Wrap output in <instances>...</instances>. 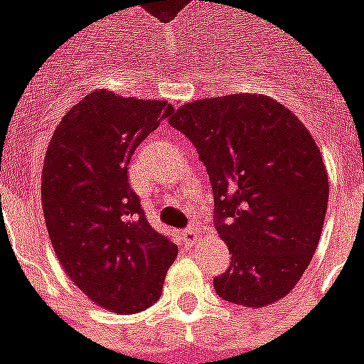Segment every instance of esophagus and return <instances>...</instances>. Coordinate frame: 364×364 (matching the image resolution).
Returning a JSON list of instances; mask_svg holds the SVG:
<instances>
[{"instance_id":"34e87169","label":"esophagus","mask_w":364,"mask_h":364,"mask_svg":"<svg viewBox=\"0 0 364 364\" xmlns=\"http://www.w3.org/2000/svg\"><path fill=\"white\" fill-rule=\"evenodd\" d=\"M180 236H182V240H184L188 246H194L196 242H198V232H196V230H192V228L184 230Z\"/></svg>"}]
</instances>
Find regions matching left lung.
<instances>
[{
  "mask_svg": "<svg viewBox=\"0 0 364 364\" xmlns=\"http://www.w3.org/2000/svg\"><path fill=\"white\" fill-rule=\"evenodd\" d=\"M170 124L208 170L216 230L232 255L214 279L218 296L246 309L284 299L313 260L328 204V176L311 132L262 94L196 100Z\"/></svg>",
  "mask_w": 364,
  "mask_h": 364,
  "instance_id": "left-lung-1",
  "label": "left lung"
}]
</instances>
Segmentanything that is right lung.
<instances>
[{
    "label": "right lung",
    "mask_w": 364,
    "mask_h": 364,
    "mask_svg": "<svg viewBox=\"0 0 364 364\" xmlns=\"http://www.w3.org/2000/svg\"><path fill=\"white\" fill-rule=\"evenodd\" d=\"M172 104L92 92L68 109L41 170V208L60 264L106 311L140 313L160 299L176 245L150 226L130 188L134 150Z\"/></svg>",
    "instance_id": "obj_1"
}]
</instances>
